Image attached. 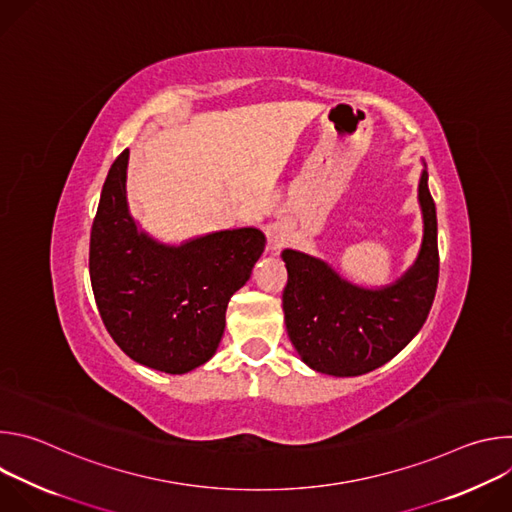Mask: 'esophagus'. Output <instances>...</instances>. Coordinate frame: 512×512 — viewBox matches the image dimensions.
I'll list each match as a JSON object with an SVG mask.
<instances>
[{
	"label": "esophagus",
	"instance_id": "1",
	"mask_svg": "<svg viewBox=\"0 0 512 512\" xmlns=\"http://www.w3.org/2000/svg\"><path fill=\"white\" fill-rule=\"evenodd\" d=\"M287 241H289V237H287V233L283 229H273L271 235H269V247L273 251H281L287 245Z\"/></svg>",
	"mask_w": 512,
	"mask_h": 512
}]
</instances>
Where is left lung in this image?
I'll return each mask as SVG.
<instances>
[{
	"label": "left lung",
	"instance_id": "8db88e82",
	"mask_svg": "<svg viewBox=\"0 0 512 512\" xmlns=\"http://www.w3.org/2000/svg\"><path fill=\"white\" fill-rule=\"evenodd\" d=\"M423 245L415 265L391 287L362 289L324 261L285 249L283 314L291 344L318 373L356 377L399 354L425 324L440 279L435 202L427 174L419 182Z\"/></svg>",
	"mask_w": 512,
	"mask_h": 512
}]
</instances>
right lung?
Instances as JSON below:
<instances>
[{
  "label": "right lung",
  "instance_id": "right-lung-1",
  "mask_svg": "<svg viewBox=\"0 0 512 512\" xmlns=\"http://www.w3.org/2000/svg\"><path fill=\"white\" fill-rule=\"evenodd\" d=\"M129 150L113 162L91 229L89 273L115 344L145 367L182 375L204 364L225 332L231 296L265 251L257 229L164 247L137 233L125 198Z\"/></svg>",
  "mask_w": 512,
  "mask_h": 512
}]
</instances>
